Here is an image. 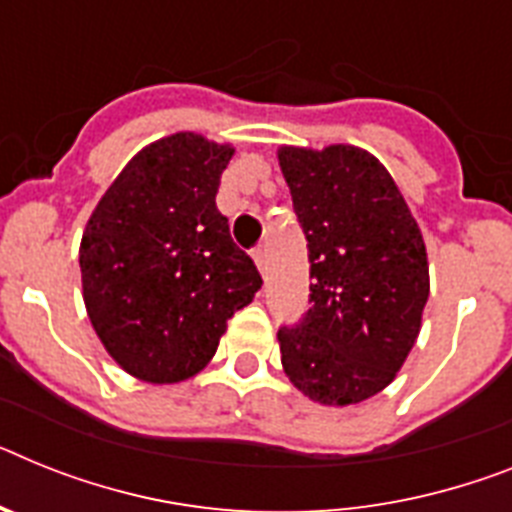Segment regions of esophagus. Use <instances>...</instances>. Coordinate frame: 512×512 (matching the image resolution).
I'll return each mask as SVG.
<instances>
[{
  "label": "esophagus",
  "instance_id": "1",
  "mask_svg": "<svg viewBox=\"0 0 512 512\" xmlns=\"http://www.w3.org/2000/svg\"><path fill=\"white\" fill-rule=\"evenodd\" d=\"M252 257H255V265L265 276V273H268V252H265V247H257L255 252H252Z\"/></svg>",
  "mask_w": 512,
  "mask_h": 512
}]
</instances>
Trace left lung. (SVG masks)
I'll return each instance as SVG.
<instances>
[{"instance_id": "8db88e82", "label": "left lung", "mask_w": 512, "mask_h": 512, "mask_svg": "<svg viewBox=\"0 0 512 512\" xmlns=\"http://www.w3.org/2000/svg\"><path fill=\"white\" fill-rule=\"evenodd\" d=\"M281 171L307 236L309 309L278 330L281 364L325 406L390 385L422 328L427 249L393 176L354 145L281 148Z\"/></svg>"}]
</instances>
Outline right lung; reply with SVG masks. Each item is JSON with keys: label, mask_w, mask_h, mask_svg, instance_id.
Listing matches in <instances>:
<instances>
[{"label": "right lung", "mask_w": 512, "mask_h": 512, "mask_svg": "<svg viewBox=\"0 0 512 512\" xmlns=\"http://www.w3.org/2000/svg\"><path fill=\"white\" fill-rule=\"evenodd\" d=\"M231 156L192 132L163 137L124 166L85 226L88 317L119 367L145 382L197 375L263 286L216 208Z\"/></svg>", "instance_id": "1"}]
</instances>
